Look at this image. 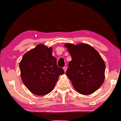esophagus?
Segmentation results:
<instances>
[{
    "label": "esophagus",
    "instance_id": "esophagus-1",
    "mask_svg": "<svg viewBox=\"0 0 121 121\" xmlns=\"http://www.w3.org/2000/svg\"><path fill=\"white\" fill-rule=\"evenodd\" d=\"M67 67L66 66H65L64 67H63V69H64V71H65V72H66V71H67Z\"/></svg>",
    "mask_w": 121,
    "mask_h": 121
}]
</instances>
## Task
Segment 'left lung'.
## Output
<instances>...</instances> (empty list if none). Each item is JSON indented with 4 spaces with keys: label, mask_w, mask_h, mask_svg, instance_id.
<instances>
[{
    "label": "left lung",
    "mask_w": 121,
    "mask_h": 121,
    "mask_svg": "<svg viewBox=\"0 0 121 121\" xmlns=\"http://www.w3.org/2000/svg\"><path fill=\"white\" fill-rule=\"evenodd\" d=\"M65 47L71 55L67 76L75 90L84 95L92 94L103 84L105 78V65L98 52L85 43Z\"/></svg>",
    "instance_id": "left-lung-1"
}]
</instances>
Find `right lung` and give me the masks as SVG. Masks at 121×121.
Masks as SVG:
<instances>
[{
    "instance_id": "1",
    "label": "right lung",
    "mask_w": 121,
    "mask_h": 121,
    "mask_svg": "<svg viewBox=\"0 0 121 121\" xmlns=\"http://www.w3.org/2000/svg\"><path fill=\"white\" fill-rule=\"evenodd\" d=\"M52 51L51 47L38 44L23 55L19 64L23 83L36 95L50 93L59 77L65 73L62 68L57 67L56 59L52 56Z\"/></svg>"
}]
</instances>
